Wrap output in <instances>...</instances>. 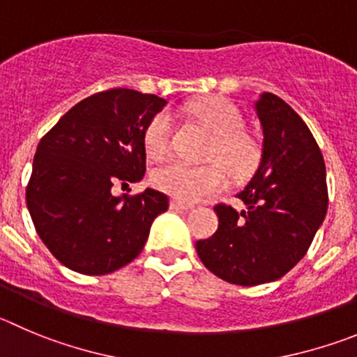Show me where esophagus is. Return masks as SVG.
I'll return each mask as SVG.
<instances>
[{"mask_svg":"<svg viewBox=\"0 0 357 357\" xmlns=\"http://www.w3.org/2000/svg\"><path fill=\"white\" fill-rule=\"evenodd\" d=\"M171 209H176V211H188V209H192V206L179 201H171Z\"/></svg>","mask_w":357,"mask_h":357,"instance_id":"esophagus-1","label":"esophagus"}]
</instances>
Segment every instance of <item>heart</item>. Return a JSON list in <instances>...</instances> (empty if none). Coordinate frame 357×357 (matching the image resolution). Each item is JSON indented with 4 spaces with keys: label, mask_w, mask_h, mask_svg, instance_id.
<instances>
[{
    "label": "heart",
    "mask_w": 357,
    "mask_h": 357,
    "mask_svg": "<svg viewBox=\"0 0 357 357\" xmlns=\"http://www.w3.org/2000/svg\"><path fill=\"white\" fill-rule=\"evenodd\" d=\"M190 114L213 133L208 158L216 162L190 165L176 160L153 172L156 188L181 202L213 197L227 185L225 167L232 178L239 179L254 171L259 158L257 142L243 132V114L231 100L222 96L204 98L190 105ZM172 126L174 123L169 111H160L146 126L144 148L153 160H162L171 153Z\"/></svg>",
    "instance_id": "b5f03b06"
}]
</instances>
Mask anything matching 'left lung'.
Returning <instances> with one entry per match:
<instances>
[{"label": "left lung", "instance_id": "left-lung-1", "mask_svg": "<svg viewBox=\"0 0 357 357\" xmlns=\"http://www.w3.org/2000/svg\"><path fill=\"white\" fill-rule=\"evenodd\" d=\"M262 155L238 197L243 209L216 204L218 231L195 243L202 264L236 285L282 278L308 252L328 211L326 165L298 112L273 93L255 102Z\"/></svg>", "mask_w": 357, "mask_h": 357}]
</instances>
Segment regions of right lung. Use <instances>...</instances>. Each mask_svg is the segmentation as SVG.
<instances>
[{
	"label": "right lung",
	"mask_w": 357,
	"mask_h": 357,
	"mask_svg": "<svg viewBox=\"0 0 357 357\" xmlns=\"http://www.w3.org/2000/svg\"><path fill=\"white\" fill-rule=\"evenodd\" d=\"M165 100L116 88L73 105L40 141L26 186L43 245L72 271L107 275L137 257L169 197L146 188L114 197L116 181H141L144 130Z\"/></svg>",
	"instance_id": "obj_1"
}]
</instances>
